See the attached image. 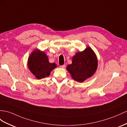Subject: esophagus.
<instances>
[{"label": "esophagus", "instance_id": "1", "mask_svg": "<svg viewBox=\"0 0 127 127\" xmlns=\"http://www.w3.org/2000/svg\"><path fill=\"white\" fill-rule=\"evenodd\" d=\"M60 67L62 68H65V65L64 64V65H61Z\"/></svg>", "mask_w": 127, "mask_h": 127}]
</instances>
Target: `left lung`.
I'll return each mask as SVG.
<instances>
[{"instance_id": "1", "label": "left lung", "mask_w": 127, "mask_h": 127, "mask_svg": "<svg viewBox=\"0 0 127 127\" xmlns=\"http://www.w3.org/2000/svg\"><path fill=\"white\" fill-rule=\"evenodd\" d=\"M97 60L95 52L87 47L82 52H78L72 57V64L68 65L66 70L73 79L83 82L92 77L97 69Z\"/></svg>"}]
</instances>
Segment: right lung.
Listing matches in <instances>:
<instances>
[{
  "label": "right lung",
  "instance_id": "add662e5",
  "mask_svg": "<svg viewBox=\"0 0 127 127\" xmlns=\"http://www.w3.org/2000/svg\"><path fill=\"white\" fill-rule=\"evenodd\" d=\"M28 66L31 72L38 79L48 77L57 67L55 63H50L44 52L35 49L28 58Z\"/></svg>",
  "mask_w": 127,
  "mask_h": 127
}]
</instances>
